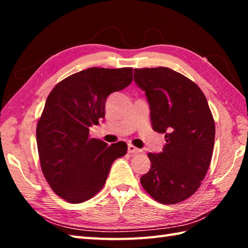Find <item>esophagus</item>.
I'll return each mask as SVG.
<instances>
[{
	"label": "esophagus",
	"instance_id": "34e87169",
	"mask_svg": "<svg viewBox=\"0 0 248 248\" xmlns=\"http://www.w3.org/2000/svg\"><path fill=\"white\" fill-rule=\"evenodd\" d=\"M128 150H129L130 154H140V152H141L140 149L136 148V147L133 146V145H129L128 146Z\"/></svg>",
	"mask_w": 248,
	"mask_h": 248
}]
</instances>
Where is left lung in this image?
Segmentation results:
<instances>
[{"label": "left lung", "instance_id": "1", "mask_svg": "<svg viewBox=\"0 0 248 248\" xmlns=\"http://www.w3.org/2000/svg\"><path fill=\"white\" fill-rule=\"evenodd\" d=\"M134 81L148 100L152 129L166 139L162 152L148 154L151 167L141 186L161 203L183 202L199 188L212 159L215 124L207 99L166 67L134 69Z\"/></svg>", "mask_w": 248, "mask_h": 248}]
</instances>
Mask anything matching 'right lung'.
Returning a JSON list of instances; mask_svg holds the SVG:
<instances>
[{
	"mask_svg": "<svg viewBox=\"0 0 248 248\" xmlns=\"http://www.w3.org/2000/svg\"><path fill=\"white\" fill-rule=\"evenodd\" d=\"M132 68H88L52 89L37 124L41 170L54 193L80 203L104 186L113 162L127 154L124 141L108 145L89 138V128L105 116V101L129 86Z\"/></svg>",
	"mask_w": 248,
	"mask_h": 248,
	"instance_id": "add662e5",
	"label": "right lung"
}]
</instances>
